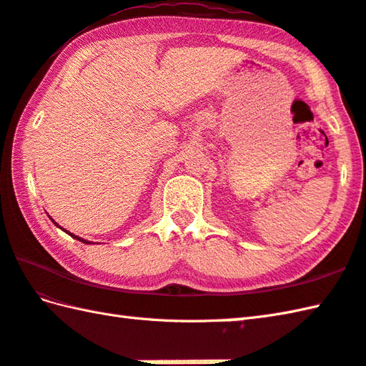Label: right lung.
Wrapping results in <instances>:
<instances>
[{
  "label": "right lung",
  "instance_id": "obj_1",
  "mask_svg": "<svg viewBox=\"0 0 366 366\" xmlns=\"http://www.w3.org/2000/svg\"><path fill=\"white\" fill-rule=\"evenodd\" d=\"M66 232H67V231H66ZM67 234H69V236H72V237H74V239H76V240H80V242H84V244H91V242H88V240H84V239H80L79 236H74V234H72V232H67Z\"/></svg>",
  "mask_w": 366,
  "mask_h": 366
}]
</instances>
